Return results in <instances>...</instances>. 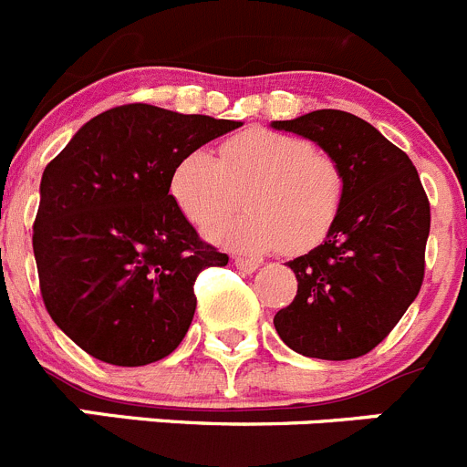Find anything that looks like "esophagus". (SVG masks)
Segmentation results:
<instances>
[{
    "label": "esophagus",
    "instance_id": "34e87169",
    "mask_svg": "<svg viewBox=\"0 0 467 467\" xmlns=\"http://www.w3.org/2000/svg\"><path fill=\"white\" fill-rule=\"evenodd\" d=\"M234 264H236V268L241 270V273H245V275H252L256 268H259V261L243 259V256H236V259H234Z\"/></svg>",
    "mask_w": 467,
    "mask_h": 467
}]
</instances>
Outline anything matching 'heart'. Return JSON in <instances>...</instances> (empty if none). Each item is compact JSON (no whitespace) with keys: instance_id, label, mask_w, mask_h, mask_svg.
Segmentation results:
<instances>
[{"instance_id":"1","label":"heart","mask_w":467,"mask_h":467,"mask_svg":"<svg viewBox=\"0 0 467 467\" xmlns=\"http://www.w3.org/2000/svg\"><path fill=\"white\" fill-rule=\"evenodd\" d=\"M247 187L246 191L244 188ZM246 191L248 211L208 229L215 245L241 254L307 252L335 226L346 197V176L332 155L286 132L252 128L220 146L188 150L170 174V197L197 226L213 220Z\"/></svg>"}]
</instances>
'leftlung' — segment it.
<instances>
[{"label":"left lung","mask_w":467,"mask_h":467,"mask_svg":"<svg viewBox=\"0 0 467 467\" xmlns=\"http://www.w3.org/2000/svg\"><path fill=\"white\" fill-rule=\"evenodd\" d=\"M270 126L318 144L346 176L344 206L326 241L286 264L297 296L275 314V330L305 358H359L420 293L429 199L410 158L355 114L317 109Z\"/></svg>","instance_id":"8db88e82"}]
</instances>
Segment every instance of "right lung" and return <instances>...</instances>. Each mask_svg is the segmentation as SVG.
Segmentation results:
<instances>
[{"label": "right lung", "instance_id": "add662e5", "mask_svg": "<svg viewBox=\"0 0 467 467\" xmlns=\"http://www.w3.org/2000/svg\"><path fill=\"white\" fill-rule=\"evenodd\" d=\"M241 121L132 103L84 123L41 179L34 256L52 321L117 367L167 358L192 323L194 279L229 256L170 197L171 167Z\"/></svg>", "mask_w": 467, "mask_h": 467}]
</instances>
